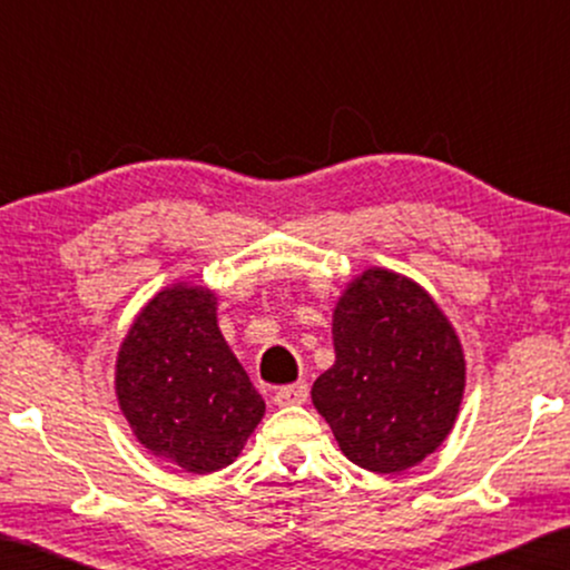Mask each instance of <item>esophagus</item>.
I'll list each match as a JSON object with an SVG mask.
<instances>
[{"mask_svg":"<svg viewBox=\"0 0 570 570\" xmlns=\"http://www.w3.org/2000/svg\"><path fill=\"white\" fill-rule=\"evenodd\" d=\"M308 400V384L306 381H298V384L283 386L275 392V404L279 407H287V404H303Z\"/></svg>","mask_w":570,"mask_h":570,"instance_id":"1","label":"esophagus"}]
</instances>
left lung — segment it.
Segmentation results:
<instances>
[{
    "label": "left lung",
    "instance_id": "left-lung-1",
    "mask_svg": "<svg viewBox=\"0 0 570 570\" xmlns=\"http://www.w3.org/2000/svg\"><path fill=\"white\" fill-rule=\"evenodd\" d=\"M334 365L311 400L350 462L404 472L433 454L459 415L464 353L431 295L392 269H365L332 316Z\"/></svg>",
    "mask_w": 570,
    "mask_h": 570
}]
</instances>
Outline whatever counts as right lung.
Returning a JSON list of instances; mask_svg holds the SVG:
<instances>
[{"label": "right lung", "mask_w": 570, "mask_h": 570, "mask_svg": "<svg viewBox=\"0 0 570 570\" xmlns=\"http://www.w3.org/2000/svg\"><path fill=\"white\" fill-rule=\"evenodd\" d=\"M116 396L150 454L207 474L236 462L264 400L217 326L209 287L176 283L139 311L116 357Z\"/></svg>", "instance_id": "right-lung-1"}]
</instances>
